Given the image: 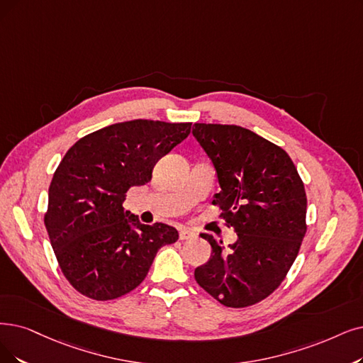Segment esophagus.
Returning a JSON list of instances; mask_svg holds the SVG:
<instances>
[{
    "mask_svg": "<svg viewBox=\"0 0 363 363\" xmlns=\"http://www.w3.org/2000/svg\"><path fill=\"white\" fill-rule=\"evenodd\" d=\"M179 238H180L182 241H184V240H191V238H195V232H194V230H191V229H186V228H183V229H180Z\"/></svg>",
    "mask_w": 363,
    "mask_h": 363,
    "instance_id": "1",
    "label": "esophagus"
}]
</instances>
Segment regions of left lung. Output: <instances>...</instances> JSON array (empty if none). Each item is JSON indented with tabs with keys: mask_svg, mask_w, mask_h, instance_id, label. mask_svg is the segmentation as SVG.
Masks as SVG:
<instances>
[{
	"mask_svg": "<svg viewBox=\"0 0 363 363\" xmlns=\"http://www.w3.org/2000/svg\"><path fill=\"white\" fill-rule=\"evenodd\" d=\"M220 192L213 204L238 240L225 249L211 235L207 264L195 280L226 307L244 308L268 298L291 269L307 232V195L298 169L277 144L237 125L195 123Z\"/></svg>",
	"mask_w": 363,
	"mask_h": 363,
	"instance_id": "8db88e82",
	"label": "left lung"
}]
</instances>
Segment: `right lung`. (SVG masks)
Masks as SVG:
<instances>
[{
	"instance_id": "add662e5",
	"label": "right lung",
	"mask_w": 363,
	"mask_h": 363,
	"mask_svg": "<svg viewBox=\"0 0 363 363\" xmlns=\"http://www.w3.org/2000/svg\"><path fill=\"white\" fill-rule=\"evenodd\" d=\"M192 123L135 119L72 144L49 187L45 225L57 264L76 291L95 301L126 295L146 279L176 228L143 225L125 211L133 186L150 182L156 162L191 134Z\"/></svg>"
}]
</instances>
